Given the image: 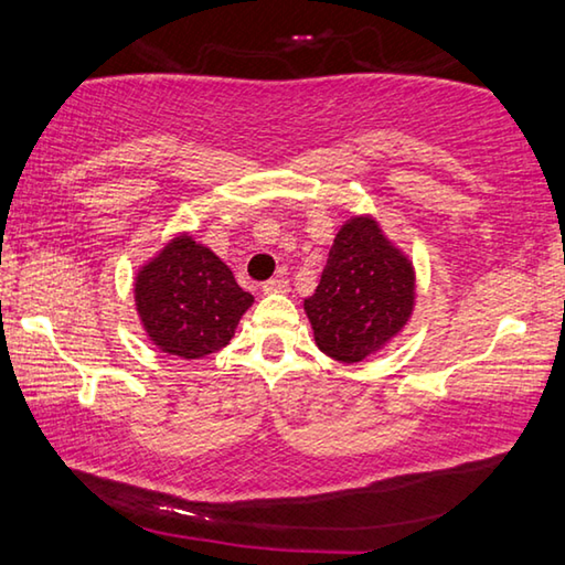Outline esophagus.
Returning a JSON list of instances; mask_svg holds the SVG:
<instances>
[{
  "label": "esophagus",
  "mask_w": 565,
  "mask_h": 565,
  "mask_svg": "<svg viewBox=\"0 0 565 565\" xmlns=\"http://www.w3.org/2000/svg\"><path fill=\"white\" fill-rule=\"evenodd\" d=\"M263 292L265 295H285V292H290V280H288V277H273V280H267L263 285Z\"/></svg>",
  "instance_id": "1"
}]
</instances>
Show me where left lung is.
Listing matches in <instances>:
<instances>
[{
	"instance_id": "1",
	"label": "left lung",
	"mask_w": 565,
	"mask_h": 565,
	"mask_svg": "<svg viewBox=\"0 0 565 565\" xmlns=\"http://www.w3.org/2000/svg\"><path fill=\"white\" fill-rule=\"evenodd\" d=\"M415 308V267L375 217H350L332 239L328 265L305 312L322 353L360 363L401 332Z\"/></svg>"
}]
</instances>
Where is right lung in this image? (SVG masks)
Listing matches in <instances>:
<instances>
[{
  "label": "right lung",
  "instance_id": "right-lung-1",
  "mask_svg": "<svg viewBox=\"0 0 565 565\" xmlns=\"http://www.w3.org/2000/svg\"><path fill=\"white\" fill-rule=\"evenodd\" d=\"M253 302L233 270L188 233L172 237L135 277L137 316L147 338L162 353L184 360L225 348Z\"/></svg>",
  "mask_w": 565,
  "mask_h": 565
}]
</instances>
